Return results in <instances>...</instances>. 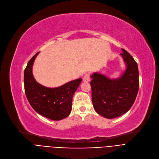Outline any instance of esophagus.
Wrapping results in <instances>:
<instances>
[{"label": "esophagus", "instance_id": "1", "mask_svg": "<svg viewBox=\"0 0 159 159\" xmlns=\"http://www.w3.org/2000/svg\"><path fill=\"white\" fill-rule=\"evenodd\" d=\"M90 74H89V73L85 74V76H84L83 78V81H85V82H89L90 81Z\"/></svg>", "mask_w": 159, "mask_h": 159}]
</instances>
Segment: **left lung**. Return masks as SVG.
I'll list each match as a JSON object with an SVG mask.
<instances>
[{
    "instance_id": "8db88e82",
    "label": "left lung",
    "mask_w": 159,
    "mask_h": 159,
    "mask_svg": "<svg viewBox=\"0 0 159 159\" xmlns=\"http://www.w3.org/2000/svg\"><path fill=\"white\" fill-rule=\"evenodd\" d=\"M121 50L126 69L120 78L111 80L98 72L90 76L94 108L107 119L119 117L128 111L134 103L139 88L137 63L126 50Z\"/></svg>"
}]
</instances>
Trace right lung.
Masks as SVG:
<instances>
[{
  "mask_svg": "<svg viewBox=\"0 0 159 159\" xmlns=\"http://www.w3.org/2000/svg\"><path fill=\"white\" fill-rule=\"evenodd\" d=\"M28 62L24 70V89L27 99L37 113L54 120L66 118L72 109V96L82 79L69 81L57 88L46 87L33 77L32 68L37 55Z\"/></svg>",
  "mask_w": 159,
  "mask_h": 159,
  "instance_id": "add662e5",
  "label": "right lung"
}]
</instances>
